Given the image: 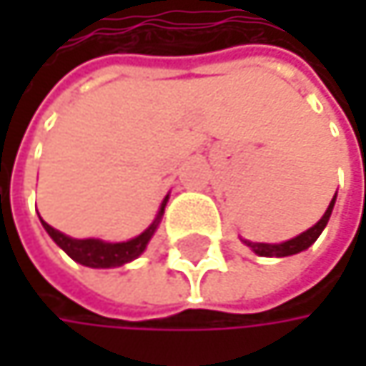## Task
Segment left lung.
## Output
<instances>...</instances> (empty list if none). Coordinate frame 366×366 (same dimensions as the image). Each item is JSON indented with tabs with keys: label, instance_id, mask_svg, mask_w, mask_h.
I'll return each mask as SVG.
<instances>
[{
	"label": "left lung",
	"instance_id": "8db88e82",
	"mask_svg": "<svg viewBox=\"0 0 366 366\" xmlns=\"http://www.w3.org/2000/svg\"><path fill=\"white\" fill-rule=\"evenodd\" d=\"M335 199H337V194L332 197V201H330V205L327 207L325 216L312 229H307L305 233L297 235L295 239H288L284 244H254V242H246V246H250L252 252H256L258 256H290L307 250L320 237V233L325 231V227H327V222H329L330 218V212H332V205H335Z\"/></svg>",
	"mask_w": 366,
	"mask_h": 366
}]
</instances>
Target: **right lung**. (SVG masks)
Listing matches in <instances>:
<instances>
[{
    "label": "right lung",
    "mask_w": 366,
    "mask_h": 366,
    "mask_svg": "<svg viewBox=\"0 0 366 366\" xmlns=\"http://www.w3.org/2000/svg\"><path fill=\"white\" fill-rule=\"evenodd\" d=\"M167 199L169 197H165V201L161 203V209H159L154 222L142 235H137V237H133L129 242H120V244H108V242H102V239H74V237H67L61 231L52 229L44 220H41V224H44L46 233L52 237V242L69 258H74L76 262H80L84 267H93V269H110V267H120L124 262H131L133 258H137L146 250L150 237L154 235V231H157V227L161 222Z\"/></svg>",
    "instance_id": "right-lung-1"
}]
</instances>
